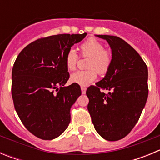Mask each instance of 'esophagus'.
<instances>
[{"label":"esophagus","instance_id":"esophagus-1","mask_svg":"<svg viewBox=\"0 0 160 160\" xmlns=\"http://www.w3.org/2000/svg\"><path fill=\"white\" fill-rule=\"evenodd\" d=\"M81 90H82V94H86V91H87V88H86V87H81Z\"/></svg>","mask_w":160,"mask_h":160}]
</instances>
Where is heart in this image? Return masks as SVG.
<instances>
[{
  "mask_svg": "<svg viewBox=\"0 0 160 160\" xmlns=\"http://www.w3.org/2000/svg\"><path fill=\"white\" fill-rule=\"evenodd\" d=\"M79 50L83 56L89 57L87 70H78L72 73L70 81L81 86H88L97 78V71L99 74H105L108 71L112 62V54L111 51L103 49V45L95 38H89L81 44ZM78 55L75 50L70 49L66 55V66L69 70L76 68Z\"/></svg>",
  "mask_w": 160,
  "mask_h": 160,
  "instance_id": "obj_1",
  "label": "heart"
}]
</instances>
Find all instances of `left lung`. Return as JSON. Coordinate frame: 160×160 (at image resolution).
Listing matches in <instances>:
<instances>
[{
	"label": "left lung",
	"mask_w": 160,
	"mask_h": 160,
	"mask_svg": "<svg viewBox=\"0 0 160 160\" xmlns=\"http://www.w3.org/2000/svg\"><path fill=\"white\" fill-rule=\"evenodd\" d=\"M95 36L108 42L112 62L105 77L87 88V109L99 135L106 140H119L135 127L147 102L148 67L136 50L118 37Z\"/></svg>",
	"instance_id": "1"
}]
</instances>
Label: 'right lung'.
Here are the masks:
<instances>
[{"label": "right lung", "instance_id": "right-lung-1", "mask_svg": "<svg viewBox=\"0 0 160 160\" xmlns=\"http://www.w3.org/2000/svg\"><path fill=\"white\" fill-rule=\"evenodd\" d=\"M87 34L38 39L24 48L14 62V107L26 129L38 138H56L70 122V109L82 91L76 83L65 87L70 78L65 58L72 46Z\"/></svg>", "mask_w": 160, "mask_h": 160}]
</instances>
